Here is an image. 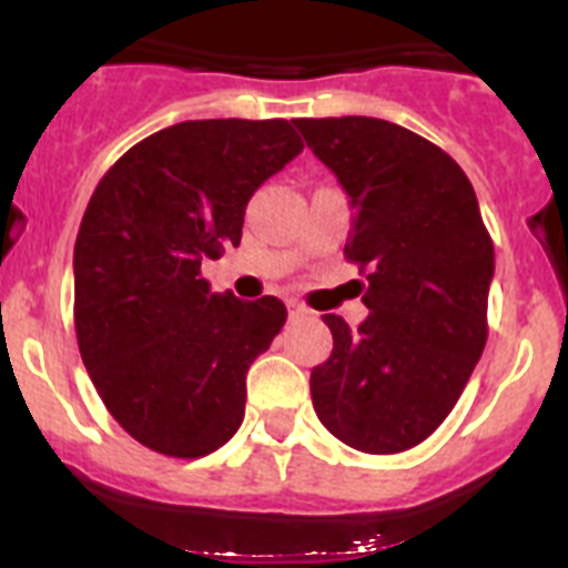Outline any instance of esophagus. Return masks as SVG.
Segmentation results:
<instances>
[{"mask_svg": "<svg viewBox=\"0 0 568 568\" xmlns=\"http://www.w3.org/2000/svg\"><path fill=\"white\" fill-rule=\"evenodd\" d=\"M287 313H290V318H307L310 310L304 307L301 301H287Z\"/></svg>", "mask_w": 568, "mask_h": 568, "instance_id": "34e87169", "label": "esophagus"}]
</instances>
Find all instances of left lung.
I'll return each mask as SVG.
<instances>
[{
  "mask_svg": "<svg viewBox=\"0 0 568 568\" xmlns=\"http://www.w3.org/2000/svg\"><path fill=\"white\" fill-rule=\"evenodd\" d=\"M355 207L344 255L366 273L358 329L324 315L333 355L310 375L315 415L346 446L406 453L453 413L486 346L495 247L453 155L400 124L295 119Z\"/></svg>",
  "mask_w": 568,
  "mask_h": 568,
  "instance_id": "8db88e82",
  "label": "left lung"
}]
</instances>
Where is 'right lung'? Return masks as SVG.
Here are the masks:
<instances>
[{"label":"right lung","instance_id":"right-lung-1","mask_svg":"<svg viewBox=\"0 0 568 568\" xmlns=\"http://www.w3.org/2000/svg\"><path fill=\"white\" fill-rule=\"evenodd\" d=\"M304 150L287 119H204L148 135L102 175L73 250L90 381L124 433L202 458L239 433L247 369L287 321L275 295L210 293L255 190Z\"/></svg>","mask_w":568,"mask_h":568}]
</instances>
